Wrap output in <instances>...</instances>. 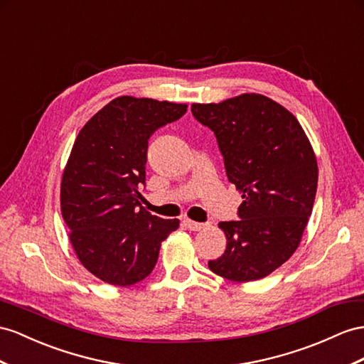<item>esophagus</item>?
I'll use <instances>...</instances> for the list:
<instances>
[{
	"label": "esophagus",
	"mask_w": 364,
	"mask_h": 364,
	"mask_svg": "<svg viewBox=\"0 0 364 364\" xmlns=\"http://www.w3.org/2000/svg\"><path fill=\"white\" fill-rule=\"evenodd\" d=\"M186 223V226H188V229H191V230H201V229H204V223H197V221H192V220H186L184 221Z\"/></svg>",
	"instance_id": "1"
}]
</instances>
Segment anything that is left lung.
<instances>
[{
	"label": "left lung",
	"mask_w": 364,
	"mask_h": 364,
	"mask_svg": "<svg viewBox=\"0 0 364 364\" xmlns=\"http://www.w3.org/2000/svg\"><path fill=\"white\" fill-rule=\"evenodd\" d=\"M215 134L226 175L243 192L237 221H221L228 246L209 269L230 282H254L286 263L300 245L318 183L303 127L274 100L245 93L218 105H192Z\"/></svg>",
	"instance_id": "1"
}]
</instances>
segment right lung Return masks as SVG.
Returning a JSON list of instances; mask_svg holds the SVG:
<instances>
[{
	"mask_svg": "<svg viewBox=\"0 0 364 364\" xmlns=\"http://www.w3.org/2000/svg\"><path fill=\"white\" fill-rule=\"evenodd\" d=\"M188 106L118 97L80 130L61 181V213L81 264L114 286L154 271L161 241L178 228L144 210L149 138L180 119Z\"/></svg>",
	"mask_w": 364,
	"mask_h": 364,
	"instance_id": "1",
	"label": "right lung"
}]
</instances>
